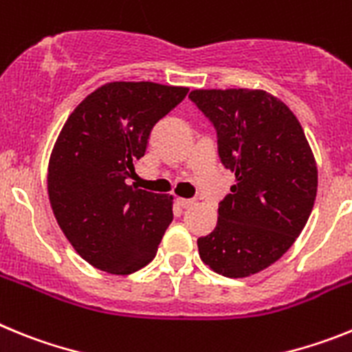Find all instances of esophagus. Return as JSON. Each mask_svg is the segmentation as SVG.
<instances>
[{"label": "esophagus", "mask_w": 352, "mask_h": 352, "mask_svg": "<svg viewBox=\"0 0 352 352\" xmlns=\"http://www.w3.org/2000/svg\"><path fill=\"white\" fill-rule=\"evenodd\" d=\"M176 203H178V206H182V208H190L192 204H194V201H192V199L178 197V199H176Z\"/></svg>", "instance_id": "obj_1"}]
</instances>
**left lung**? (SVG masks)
I'll list each match as a JSON object with an SVG mask.
<instances>
[{
    "label": "left lung",
    "mask_w": 352,
    "mask_h": 352,
    "mask_svg": "<svg viewBox=\"0 0 352 352\" xmlns=\"http://www.w3.org/2000/svg\"><path fill=\"white\" fill-rule=\"evenodd\" d=\"M217 130L219 157L236 176L219 222L197 239L213 272L243 278L280 259L312 213L317 167L291 109L263 89H195L188 95Z\"/></svg>",
    "instance_id": "1"
}]
</instances>
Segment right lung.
Returning a JSON list of instances; mask_svg holds the SVG:
<instances>
[{
    "label": "right lung",
    "instance_id": "add662e5",
    "mask_svg": "<svg viewBox=\"0 0 352 352\" xmlns=\"http://www.w3.org/2000/svg\"><path fill=\"white\" fill-rule=\"evenodd\" d=\"M188 93L157 82H109L68 116L49 160L54 217L77 254L113 275L144 268L173 222V197L126 185L149 133Z\"/></svg>",
    "mask_w": 352,
    "mask_h": 352
}]
</instances>
